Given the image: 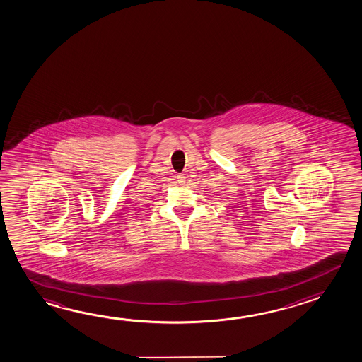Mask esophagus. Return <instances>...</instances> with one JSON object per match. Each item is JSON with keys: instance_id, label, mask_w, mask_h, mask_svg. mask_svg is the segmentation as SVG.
Here are the masks:
<instances>
[{"instance_id": "1", "label": "esophagus", "mask_w": 362, "mask_h": 362, "mask_svg": "<svg viewBox=\"0 0 362 362\" xmlns=\"http://www.w3.org/2000/svg\"><path fill=\"white\" fill-rule=\"evenodd\" d=\"M185 178H186V177H185L184 173H178V175H177L178 184H184Z\"/></svg>"}]
</instances>
